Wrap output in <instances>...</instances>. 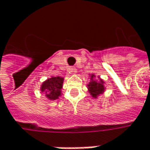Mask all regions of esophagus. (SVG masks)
Wrapping results in <instances>:
<instances>
[{
  "mask_svg": "<svg viewBox=\"0 0 150 150\" xmlns=\"http://www.w3.org/2000/svg\"><path fill=\"white\" fill-rule=\"evenodd\" d=\"M69 71L72 73V74H75L76 72H77V69H76V67H71L69 68Z\"/></svg>",
  "mask_w": 150,
  "mask_h": 150,
  "instance_id": "obj_1",
  "label": "esophagus"
}]
</instances>
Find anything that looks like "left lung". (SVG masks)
I'll return each instance as SVG.
<instances>
[{"instance_id":"1","label":"left lung","mask_w":150,"mask_h":150,"mask_svg":"<svg viewBox=\"0 0 150 150\" xmlns=\"http://www.w3.org/2000/svg\"><path fill=\"white\" fill-rule=\"evenodd\" d=\"M94 78H95V75L91 74L90 82L88 84V89L91 94V96L94 99H96L100 94L104 93L105 86H104V81L102 79H100V81H97L94 79Z\"/></svg>"}]
</instances>
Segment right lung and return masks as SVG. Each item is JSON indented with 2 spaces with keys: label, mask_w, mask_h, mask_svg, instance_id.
I'll return each mask as SVG.
<instances>
[{
  "label": "right lung",
  "mask_w": 150,
  "mask_h": 150,
  "mask_svg": "<svg viewBox=\"0 0 150 150\" xmlns=\"http://www.w3.org/2000/svg\"><path fill=\"white\" fill-rule=\"evenodd\" d=\"M63 81L64 78L62 77H51L42 83L40 90L50 100H57L62 94Z\"/></svg>",
  "instance_id": "add662e5"
}]
</instances>
